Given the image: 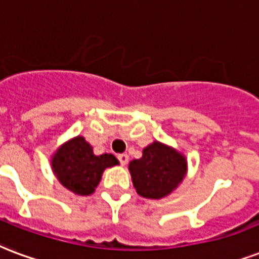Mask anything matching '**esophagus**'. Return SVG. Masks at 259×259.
<instances>
[{
	"label": "esophagus",
	"instance_id": "1",
	"mask_svg": "<svg viewBox=\"0 0 259 259\" xmlns=\"http://www.w3.org/2000/svg\"><path fill=\"white\" fill-rule=\"evenodd\" d=\"M118 160H119L122 165H125L127 160H129V156L126 155V153H121V155H118Z\"/></svg>",
	"mask_w": 259,
	"mask_h": 259
}]
</instances>
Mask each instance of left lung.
Returning a JSON list of instances; mask_svg holds the SVG:
<instances>
[{"mask_svg":"<svg viewBox=\"0 0 259 259\" xmlns=\"http://www.w3.org/2000/svg\"><path fill=\"white\" fill-rule=\"evenodd\" d=\"M133 186L144 198L160 200L171 194L187 171L186 157L159 141L144 148L143 157L129 163Z\"/></svg>","mask_w":259,"mask_h":259,"instance_id":"1","label":"left lung"}]
</instances>
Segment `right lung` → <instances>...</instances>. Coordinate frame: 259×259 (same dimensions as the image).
<instances>
[{"label":"right lung","instance_id":"add662e5","mask_svg":"<svg viewBox=\"0 0 259 259\" xmlns=\"http://www.w3.org/2000/svg\"><path fill=\"white\" fill-rule=\"evenodd\" d=\"M118 163L111 153L95 155L92 147L81 136L62 144L51 157V167L57 179L77 195L92 194L104 169Z\"/></svg>","mask_w":259,"mask_h":259}]
</instances>
